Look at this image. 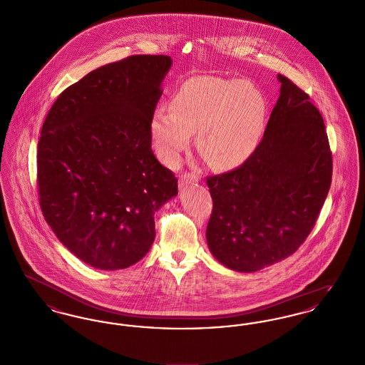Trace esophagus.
<instances>
[{
	"label": "esophagus",
	"mask_w": 365,
	"mask_h": 365,
	"mask_svg": "<svg viewBox=\"0 0 365 365\" xmlns=\"http://www.w3.org/2000/svg\"><path fill=\"white\" fill-rule=\"evenodd\" d=\"M197 182H198V176H195V175H182V176H180V179H179V187H180V189H183V187H186L187 185H191V183H197Z\"/></svg>",
	"instance_id": "34e87169"
}]
</instances>
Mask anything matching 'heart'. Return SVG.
I'll return each mask as SVG.
<instances>
[{
	"label": "heart",
	"instance_id": "b5f03b06",
	"mask_svg": "<svg viewBox=\"0 0 365 365\" xmlns=\"http://www.w3.org/2000/svg\"><path fill=\"white\" fill-rule=\"evenodd\" d=\"M171 112L157 109L150 137L158 157L175 165L197 134V149L210 167L230 170L256 150L267 115L259 87L246 79L195 76L178 88Z\"/></svg>",
	"mask_w": 365,
	"mask_h": 365
}]
</instances>
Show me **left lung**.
<instances>
[{
  "label": "left lung",
  "mask_w": 365,
  "mask_h": 365,
  "mask_svg": "<svg viewBox=\"0 0 365 365\" xmlns=\"http://www.w3.org/2000/svg\"><path fill=\"white\" fill-rule=\"evenodd\" d=\"M280 96L259 146L241 167L207 180L213 257L256 272L292 256L309 235L330 190L332 157L309 96L278 75Z\"/></svg>",
  "instance_id": "obj_1"
}]
</instances>
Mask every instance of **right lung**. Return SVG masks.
Returning a JSON list of instances; mask_svg holds the SVG:
<instances>
[{
	"label": "right lung",
	"mask_w": 365,
	"mask_h": 365,
	"mask_svg": "<svg viewBox=\"0 0 365 365\" xmlns=\"http://www.w3.org/2000/svg\"><path fill=\"white\" fill-rule=\"evenodd\" d=\"M170 56H131L91 71L53 104L38 142L43 217L73 256L97 269L138 262L155 213L178 179L152 150L150 120Z\"/></svg>",
	"instance_id": "obj_1"
}]
</instances>
